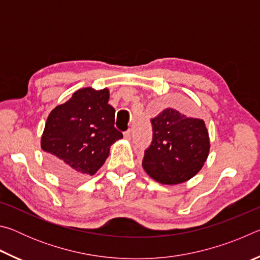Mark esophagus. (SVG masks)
I'll use <instances>...</instances> for the list:
<instances>
[{
  "label": "esophagus",
  "mask_w": 260,
  "mask_h": 260,
  "mask_svg": "<svg viewBox=\"0 0 260 260\" xmlns=\"http://www.w3.org/2000/svg\"><path fill=\"white\" fill-rule=\"evenodd\" d=\"M124 138H125L126 140H131V138H132V131H131V129L125 132V133H124Z\"/></svg>",
  "instance_id": "1"
}]
</instances>
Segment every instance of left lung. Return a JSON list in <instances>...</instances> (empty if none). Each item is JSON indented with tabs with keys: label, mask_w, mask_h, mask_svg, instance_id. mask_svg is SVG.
Wrapping results in <instances>:
<instances>
[{
	"label": "left lung",
	"mask_w": 260,
	"mask_h": 260,
	"mask_svg": "<svg viewBox=\"0 0 260 260\" xmlns=\"http://www.w3.org/2000/svg\"><path fill=\"white\" fill-rule=\"evenodd\" d=\"M152 142L142 166L149 177L161 184L183 183L200 172L210 152L205 122L173 108L151 119Z\"/></svg>",
	"instance_id": "8db88e82"
}]
</instances>
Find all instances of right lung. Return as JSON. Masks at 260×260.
<instances>
[{"label": "right lung", "mask_w": 260, "mask_h": 260, "mask_svg": "<svg viewBox=\"0 0 260 260\" xmlns=\"http://www.w3.org/2000/svg\"><path fill=\"white\" fill-rule=\"evenodd\" d=\"M108 88H81L47 118L41 148L50 170L67 181L94 175L122 134L114 128Z\"/></svg>", "instance_id": "obj_1"}]
</instances>
